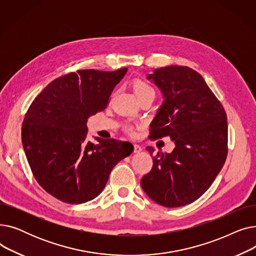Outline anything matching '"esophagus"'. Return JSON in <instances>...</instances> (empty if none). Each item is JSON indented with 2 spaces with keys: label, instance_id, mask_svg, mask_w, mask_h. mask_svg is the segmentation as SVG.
Returning <instances> with one entry per match:
<instances>
[{
  "label": "esophagus",
  "instance_id": "obj_1",
  "mask_svg": "<svg viewBox=\"0 0 256 256\" xmlns=\"http://www.w3.org/2000/svg\"><path fill=\"white\" fill-rule=\"evenodd\" d=\"M142 150V147L138 144H134V152L135 154H139Z\"/></svg>",
  "mask_w": 256,
  "mask_h": 256
}]
</instances>
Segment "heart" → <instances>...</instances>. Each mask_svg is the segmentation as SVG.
<instances>
[{
	"label": "heart",
	"mask_w": 256,
	"mask_h": 256,
	"mask_svg": "<svg viewBox=\"0 0 256 256\" xmlns=\"http://www.w3.org/2000/svg\"><path fill=\"white\" fill-rule=\"evenodd\" d=\"M132 89H134V92L136 93L138 98L146 96H154V89L144 80H140V78L134 80ZM128 130H130V128H128Z\"/></svg>",
	"instance_id": "b5f03b06"
}]
</instances>
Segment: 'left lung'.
<instances>
[{"instance_id":"8db88e82","label":"left lung","mask_w":256,"mask_h":256,"mask_svg":"<svg viewBox=\"0 0 256 256\" xmlns=\"http://www.w3.org/2000/svg\"><path fill=\"white\" fill-rule=\"evenodd\" d=\"M164 102L150 124L152 138L169 136L172 152H158L141 186L154 202L178 208L194 202L221 171L227 156L224 108L204 78L186 66L160 67L147 76ZM152 156L154 148L146 147Z\"/></svg>"}]
</instances>
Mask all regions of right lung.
Wrapping results in <instances>:
<instances>
[{"label":"right lung","mask_w":256,"mask_h":256,"mask_svg":"<svg viewBox=\"0 0 256 256\" xmlns=\"http://www.w3.org/2000/svg\"><path fill=\"white\" fill-rule=\"evenodd\" d=\"M128 68L78 70L50 82L31 104L22 126L24 150L37 182L55 198L80 204L98 197L130 142L86 140L87 120L106 109Z\"/></svg>","instance_id":"right-lung-1"}]
</instances>
